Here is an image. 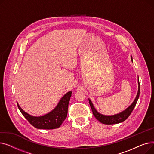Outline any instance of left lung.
I'll use <instances>...</instances> for the list:
<instances>
[{"instance_id": "8db88e82", "label": "left lung", "mask_w": 154, "mask_h": 154, "mask_svg": "<svg viewBox=\"0 0 154 154\" xmlns=\"http://www.w3.org/2000/svg\"><path fill=\"white\" fill-rule=\"evenodd\" d=\"M131 59H132V61L133 62L132 56H131ZM139 95H140V83H139V77H138V92H137L135 99H134V102L131 103V106H129L125 110L119 113V114H117L115 115H112V116L103 115L95 109V108L94 106V104L92 103V101L89 99H88V101H89L90 106L92 109L94 117L102 124H107V125H112V124L122 122L129 117V116L131 115L132 112L133 111L137 100L139 99Z\"/></svg>"}]
</instances>
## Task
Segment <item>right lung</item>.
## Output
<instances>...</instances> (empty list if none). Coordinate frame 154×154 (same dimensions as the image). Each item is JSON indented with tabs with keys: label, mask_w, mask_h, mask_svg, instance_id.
<instances>
[{
	"label": "right lung",
	"mask_w": 154,
	"mask_h": 154,
	"mask_svg": "<svg viewBox=\"0 0 154 154\" xmlns=\"http://www.w3.org/2000/svg\"><path fill=\"white\" fill-rule=\"evenodd\" d=\"M72 95V91L65 94L59 100L56 107L47 114L41 116H33L24 111L19 105V110L34 127L38 129H54L60 127L67 116L68 106Z\"/></svg>",
	"instance_id": "obj_1"
}]
</instances>
